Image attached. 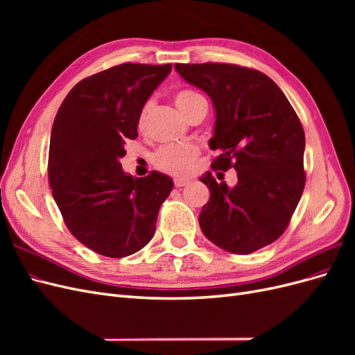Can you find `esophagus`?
Returning <instances> with one entry per match:
<instances>
[{
    "mask_svg": "<svg viewBox=\"0 0 355 355\" xmlns=\"http://www.w3.org/2000/svg\"><path fill=\"white\" fill-rule=\"evenodd\" d=\"M189 182H191L189 179H182V178H176V179H175V187H176V188H182V187L188 185Z\"/></svg>",
    "mask_w": 355,
    "mask_h": 355,
    "instance_id": "esophagus-1",
    "label": "esophagus"
}]
</instances>
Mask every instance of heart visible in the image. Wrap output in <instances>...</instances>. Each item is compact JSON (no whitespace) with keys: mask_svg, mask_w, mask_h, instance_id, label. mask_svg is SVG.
<instances>
[{"mask_svg":"<svg viewBox=\"0 0 355 355\" xmlns=\"http://www.w3.org/2000/svg\"><path fill=\"white\" fill-rule=\"evenodd\" d=\"M202 101H204L202 96L192 90H180L175 96V103L179 108V111L185 116H188V114ZM153 105H154L153 101H148L144 105V108L141 114H139V120H137L139 128L145 127L148 115L153 110ZM197 157H198V148L196 145L173 144V145L161 146L153 155V163L158 170L164 171V173L182 176L191 170L192 163H194Z\"/></svg>","mask_w":355,"mask_h":355,"instance_id":"obj_1","label":"heart"}]
</instances>
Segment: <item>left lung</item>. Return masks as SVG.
Masks as SVG:
<instances>
[{"label":"left lung","instance_id":"1","mask_svg":"<svg viewBox=\"0 0 355 355\" xmlns=\"http://www.w3.org/2000/svg\"><path fill=\"white\" fill-rule=\"evenodd\" d=\"M187 83L206 92L216 121L210 148L222 153L213 170L234 167L237 185L200 180L210 198L198 216L202 234L220 249L247 254L286 231L305 188L302 124L268 75L230 63H176Z\"/></svg>","mask_w":355,"mask_h":355}]
</instances>
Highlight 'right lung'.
Returning a JSON list of instances; mask_svg holds the SVG:
<instances>
[{
  "mask_svg": "<svg viewBox=\"0 0 355 355\" xmlns=\"http://www.w3.org/2000/svg\"><path fill=\"white\" fill-rule=\"evenodd\" d=\"M171 65L123 63L81 80L53 123L49 182L71 234L90 250L133 254L151 241L173 182L159 171L133 178L121 168L124 145Z\"/></svg>",
  "mask_w": 355,
  "mask_h": 355,
  "instance_id": "right-lung-1",
  "label": "right lung"
}]
</instances>
